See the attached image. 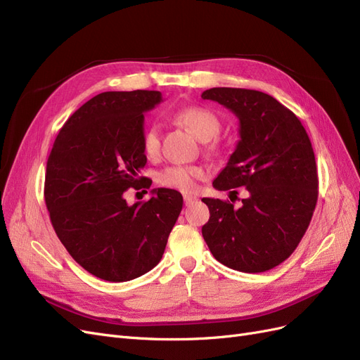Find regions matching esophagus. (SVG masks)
<instances>
[{
    "instance_id": "esophagus-1",
    "label": "esophagus",
    "mask_w": 360,
    "mask_h": 360,
    "mask_svg": "<svg viewBox=\"0 0 360 360\" xmlns=\"http://www.w3.org/2000/svg\"><path fill=\"white\" fill-rule=\"evenodd\" d=\"M194 200H195L194 195H190V194H185V195H184V203H185V206H190Z\"/></svg>"
}]
</instances>
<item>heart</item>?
I'll use <instances>...</instances> for the list:
<instances>
[{
	"mask_svg": "<svg viewBox=\"0 0 360 360\" xmlns=\"http://www.w3.org/2000/svg\"><path fill=\"white\" fill-rule=\"evenodd\" d=\"M175 118L187 127V129L200 141H211L221 129V122L217 118V115L210 109L200 106H188L181 109ZM143 150L146 155H155L160 149V130L158 127L153 125L143 133L142 139ZM210 153H215L217 146H207ZM206 176V172L199 166H170L166 167L157 175V182L165 187L176 188L181 191H193L195 182Z\"/></svg>",
	"mask_w": 360,
	"mask_h": 360,
	"instance_id": "obj_1",
	"label": "heart"
}]
</instances>
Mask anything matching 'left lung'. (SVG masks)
Segmentation results:
<instances>
[{
  "instance_id": "1",
  "label": "left lung",
  "mask_w": 360,
  "mask_h": 360,
  "mask_svg": "<svg viewBox=\"0 0 360 360\" xmlns=\"http://www.w3.org/2000/svg\"><path fill=\"white\" fill-rule=\"evenodd\" d=\"M202 98L218 101L239 118L240 141L212 185L235 195L233 188L248 191L239 207L202 199L211 214L203 239L230 269L269 271L292 256L316 210L319 176L311 141L296 115L264 92L211 88Z\"/></svg>"
}]
</instances>
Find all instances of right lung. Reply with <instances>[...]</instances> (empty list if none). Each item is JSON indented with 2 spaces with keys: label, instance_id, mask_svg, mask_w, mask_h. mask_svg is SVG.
Instances as JSON below:
<instances>
[{
  "label": "right lung",
  "instance_id": "obj_1",
  "mask_svg": "<svg viewBox=\"0 0 360 360\" xmlns=\"http://www.w3.org/2000/svg\"><path fill=\"white\" fill-rule=\"evenodd\" d=\"M160 91H108L80 106L58 133L46 165L44 202L68 254L85 271L112 283L149 272L165 254L182 210L176 190L158 188L129 205V188L150 187L141 176L143 113Z\"/></svg>",
  "mask_w": 360,
  "mask_h": 360
}]
</instances>
